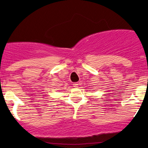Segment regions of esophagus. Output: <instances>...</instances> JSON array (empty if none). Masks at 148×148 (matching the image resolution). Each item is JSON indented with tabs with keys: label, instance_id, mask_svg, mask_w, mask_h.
<instances>
[{
	"label": "esophagus",
	"instance_id": "obj_1",
	"mask_svg": "<svg viewBox=\"0 0 148 148\" xmlns=\"http://www.w3.org/2000/svg\"><path fill=\"white\" fill-rule=\"evenodd\" d=\"M78 86H79V84H78V83H74V84H73V86H74V87L76 88L78 87Z\"/></svg>",
	"mask_w": 148,
	"mask_h": 148
}]
</instances>
